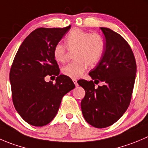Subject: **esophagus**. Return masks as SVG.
Returning <instances> with one entry per match:
<instances>
[{"mask_svg":"<svg viewBox=\"0 0 148 148\" xmlns=\"http://www.w3.org/2000/svg\"><path fill=\"white\" fill-rule=\"evenodd\" d=\"M73 82H74V84H75V86L76 87H78V83H77V79H73Z\"/></svg>","mask_w":148,"mask_h":148,"instance_id":"34e87169","label":"esophagus"}]
</instances>
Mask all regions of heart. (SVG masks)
<instances>
[{
  "label": "heart",
  "instance_id": "obj_1",
  "mask_svg": "<svg viewBox=\"0 0 148 148\" xmlns=\"http://www.w3.org/2000/svg\"><path fill=\"white\" fill-rule=\"evenodd\" d=\"M65 44L69 50H74L76 59L69 63L61 69L63 74L71 79H77L85 71L87 64L90 66L95 65L103 54L104 43L102 38L96 33L90 34L80 29H73L65 38ZM66 48L61 43L56 45L53 57L57 62H64Z\"/></svg>",
  "mask_w": 148,
  "mask_h": 148
}]
</instances>
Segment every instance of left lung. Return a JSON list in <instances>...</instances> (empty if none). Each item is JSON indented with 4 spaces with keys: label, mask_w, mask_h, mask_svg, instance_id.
Returning <instances> with one entry per match:
<instances>
[{
    "label": "left lung",
    "mask_w": 148,
    "mask_h": 148,
    "mask_svg": "<svg viewBox=\"0 0 148 148\" xmlns=\"http://www.w3.org/2000/svg\"><path fill=\"white\" fill-rule=\"evenodd\" d=\"M106 47L100 61L89 75L93 81L81 79L85 90L82 100L83 116L96 128H105L116 122L130 106L135 81L137 65L130 45L118 33L100 27ZM99 81L103 86L94 87Z\"/></svg>",
    "instance_id": "1"
}]
</instances>
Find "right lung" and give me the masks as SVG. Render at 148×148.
<instances>
[{
  "mask_svg": "<svg viewBox=\"0 0 148 148\" xmlns=\"http://www.w3.org/2000/svg\"><path fill=\"white\" fill-rule=\"evenodd\" d=\"M71 26L36 29L25 38L15 56L9 79L12 100L21 118L34 127L49 124L58 113L64 95L75 87L69 77L59 74L53 49ZM47 75H56L47 83Z\"/></svg>",
  "mask_w": 148,
  "mask_h": 148,
  "instance_id": "obj_1",
  "label": "right lung"
}]
</instances>
